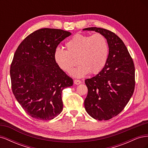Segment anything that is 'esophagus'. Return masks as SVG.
I'll return each mask as SVG.
<instances>
[{"label":"esophagus","mask_w":148,"mask_h":148,"mask_svg":"<svg viewBox=\"0 0 148 148\" xmlns=\"http://www.w3.org/2000/svg\"><path fill=\"white\" fill-rule=\"evenodd\" d=\"M80 83H82V82L79 79H75L74 80V84H79Z\"/></svg>","instance_id":"34e87169"}]
</instances>
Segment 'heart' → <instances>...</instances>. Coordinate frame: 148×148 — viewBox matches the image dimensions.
<instances>
[{
    "mask_svg": "<svg viewBox=\"0 0 148 148\" xmlns=\"http://www.w3.org/2000/svg\"><path fill=\"white\" fill-rule=\"evenodd\" d=\"M66 51L55 49L53 57L56 64L65 72H69L77 64L79 65L70 71L73 77L82 78L89 73L97 74L106 65L109 46L104 35L78 33L65 43Z\"/></svg>",
    "mask_w": 148,
    "mask_h": 148,
    "instance_id": "b5f03b06",
    "label": "heart"
}]
</instances>
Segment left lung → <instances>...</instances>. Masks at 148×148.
Returning a JSON list of instances; mask_svg holds the SVG:
<instances>
[{"label":"left lung","instance_id":"obj_1","mask_svg":"<svg viewBox=\"0 0 148 148\" xmlns=\"http://www.w3.org/2000/svg\"><path fill=\"white\" fill-rule=\"evenodd\" d=\"M83 30L104 35L109 44V53L104 68L85 80L88 95L84 102L91 117L107 120L119 114L132 97L135 86V65L122 40L114 33L96 27Z\"/></svg>","mask_w":148,"mask_h":148}]
</instances>
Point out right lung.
Segmentation results:
<instances>
[{
    "mask_svg": "<svg viewBox=\"0 0 148 148\" xmlns=\"http://www.w3.org/2000/svg\"><path fill=\"white\" fill-rule=\"evenodd\" d=\"M71 33L42 28L28 35L16 50L10 65L12 92L31 117L49 120L63 109L62 92L73 79L56 64L53 52Z\"/></svg>",
    "mask_w": 148,
    "mask_h": 148,
    "instance_id": "1",
    "label": "right lung"
}]
</instances>
